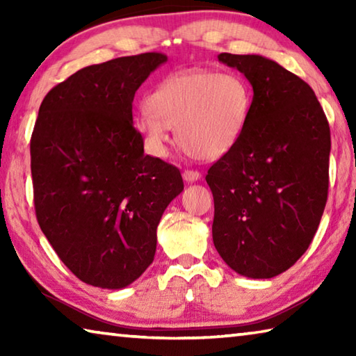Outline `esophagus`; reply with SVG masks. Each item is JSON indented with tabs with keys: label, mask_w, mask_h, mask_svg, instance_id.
I'll return each instance as SVG.
<instances>
[{
	"label": "esophagus",
	"mask_w": 356,
	"mask_h": 356,
	"mask_svg": "<svg viewBox=\"0 0 356 356\" xmlns=\"http://www.w3.org/2000/svg\"><path fill=\"white\" fill-rule=\"evenodd\" d=\"M184 179H185V182L193 184V182H196V180L201 179V174L197 171H193V170H185L184 171Z\"/></svg>",
	"instance_id": "34e87169"
}]
</instances>
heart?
<instances>
[{"label": "heart", "mask_w": 356, "mask_h": 356, "mask_svg": "<svg viewBox=\"0 0 356 356\" xmlns=\"http://www.w3.org/2000/svg\"><path fill=\"white\" fill-rule=\"evenodd\" d=\"M252 92L232 72L182 70L163 78L136 114V129L155 155L166 156L177 129L180 146L200 160H218L243 136Z\"/></svg>", "instance_id": "heart-1"}]
</instances>
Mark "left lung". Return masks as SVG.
Instances as JSON below:
<instances>
[{
	"label": "left lung",
	"instance_id": "obj_1",
	"mask_svg": "<svg viewBox=\"0 0 356 356\" xmlns=\"http://www.w3.org/2000/svg\"><path fill=\"white\" fill-rule=\"evenodd\" d=\"M252 86L240 141L210 166L213 245L242 276L267 280L308 250L328 196L330 125L308 83L261 55L221 53Z\"/></svg>",
	"mask_w": 356,
	"mask_h": 356
}]
</instances>
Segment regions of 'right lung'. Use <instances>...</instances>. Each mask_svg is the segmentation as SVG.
I'll return each instance as SVG.
<instances>
[{
    "label": "right lung",
    "mask_w": 356,
    "mask_h": 356,
    "mask_svg": "<svg viewBox=\"0 0 356 356\" xmlns=\"http://www.w3.org/2000/svg\"><path fill=\"white\" fill-rule=\"evenodd\" d=\"M143 53L88 65L56 84L31 136L42 232L78 280L122 289L154 261L156 226L184 190L180 171L144 154L134 125L138 88L165 64Z\"/></svg>",
    "instance_id": "add662e5"
}]
</instances>
